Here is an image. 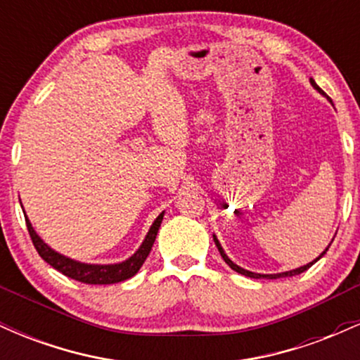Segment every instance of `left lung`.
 <instances>
[{
	"label": "left lung",
	"mask_w": 360,
	"mask_h": 360,
	"mask_svg": "<svg viewBox=\"0 0 360 360\" xmlns=\"http://www.w3.org/2000/svg\"><path fill=\"white\" fill-rule=\"evenodd\" d=\"M309 82H311V86L313 88H315L318 93L320 94H323V91H321L320 88H318V84L315 81L311 79V77H309ZM213 240H214V245L218 247V252H220L221 254V257H223V260H225L226 264H229L230 267H232V269L235 271V272H238V274H243V276H247V278H254V279H260V278H266V279H278V278H289V276H296V274H301V272H304L307 269H309V267L313 266V264L316 262V260H320L321 257H323V255L326 254V250H328V247H326V249L321 252L320 255H318V257L315 259V260H311V262H308L307 266H301V267H298V269H292V271H286V272H278V274H259V272H252V271H247V269H243V267H240V266H237V264L233 262V260H230V257L229 255L225 254V250H223V247L220 245V242H218V238H217V235H213ZM333 242V240H332Z\"/></svg>",
	"instance_id": "8db88e82"
}]
</instances>
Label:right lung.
Masks as SVG:
<instances>
[{
    "mask_svg": "<svg viewBox=\"0 0 360 360\" xmlns=\"http://www.w3.org/2000/svg\"><path fill=\"white\" fill-rule=\"evenodd\" d=\"M25 213V210H23ZM164 212L155 218L152 223L150 230H148L143 242L140 243V247L135 250L134 255H130L127 260L117 264H86L79 262V260H74L71 257H65V255L59 254L57 250H53L52 247H49L42 238L39 237V233L35 232L34 226H32L30 220H28L27 213H25V221H27L28 233H30L32 242H34L37 252L42 257L45 262L51 264L53 269L62 272L68 278L79 281V283L86 284H115L122 283V281L130 279L131 276H135L139 272L142 264L146 262L147 255L150 254L152 245H154L157 232H159V226L162 223Z\"/></svg>",
    "mask_w": 360,
    "mask_h": 360,
    "instance_id": "right-lung-1",
    "label": "right lung"
}]
</instances>
